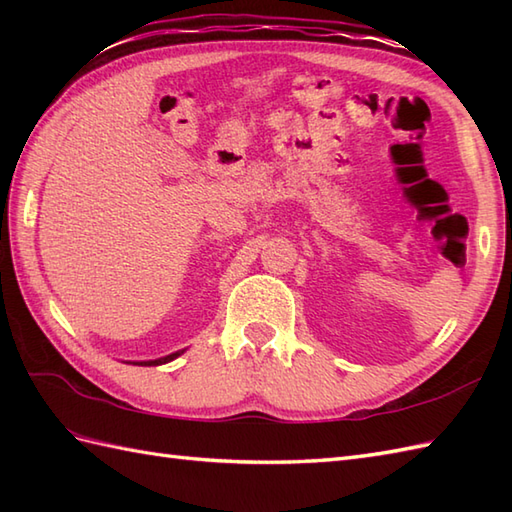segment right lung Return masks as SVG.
Here are the masks:
<instances>
[{"mask_svg": "<svg viewBox=\"0 0 512 512\" xmlns=\"http://www.w3.org/2000/svg\"><path fill=\"white\" fill-rule=\"evenodd\" d=\"M180 354H184V350H178V352H173V354H169V356L156 358V361H140V363H134V365H143V367H151V365H165V363L173 361V358H178Z\"/></svg>", "mask_w": 512, "mask_h": 512, "instance_id": "add662e5", "label": "right lung"}]
</instances>
